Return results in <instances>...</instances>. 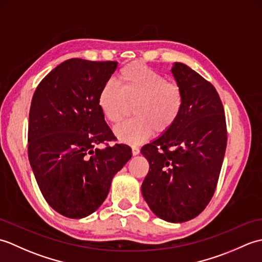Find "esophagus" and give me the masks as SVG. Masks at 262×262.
<instances>
[{"instance_id":"1","label":"esophagus","mask_w":262,"mask_h":262,"mask_svg":"<svg viewBox=\"0 0 262 262\" xmlns=\"http://www.w3.org/2000/svg\"><path fill=\"white\" fill-rule=\"evenodd\" d=\"M132 153H133V155H134V157H135V155H138V154H140V148H138L137 146H133L132 147Z\"/></svg>"}]
</instances>
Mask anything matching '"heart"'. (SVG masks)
Here are the masks:
<instances>
[{
    "label": "heart",
    "instance_id": "heart-1",
    "mask_svg": "<svg viewBox=\"0 0 262 262\" xmlns=\"http://www.w3.org/2000/svg\"><path fill=\"white\" fill-rule=\"evenodd\" d=\"M117 86L104 83L98 94V107L104 118L118 122L133 104L135 117L114 128L121 143L137 145L151 136L170 130L185 105L181 88L142 63L125 65L116 77Z\"/></svg>",
    "mask_w": 262,
    "mask_h": 262
}]
</instances>
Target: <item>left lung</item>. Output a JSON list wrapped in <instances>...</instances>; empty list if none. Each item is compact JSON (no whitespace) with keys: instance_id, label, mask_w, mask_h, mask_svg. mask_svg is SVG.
<instances>
[{"instance_id":"8db88e82","label":"left lung","mask_w":262,"mask_h":262,"mask_svg":"<svg viewBox=\"0 0 262 262\" xmlns=\"http://www.w3.org/2000/svg\"><path fill=\"white\" fill-rule=\"evenodd\" d=\"M171 73L185 105L173 127L141 149L149 164L142 194L161 220L183 223L202 213L213 197L227 136L215 88L182 63H173Z\"/></svg>"}]
</instances>
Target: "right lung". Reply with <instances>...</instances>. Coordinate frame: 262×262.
Instances as JSON below:
<instances>
[{
    "instance_id": "add662e5",
    "label": "right lung",
    "mask_w": 262,
    "mask_h": 262,
    "mask_svg": "<svg viewBox=\"0 0 262 262\" xmlns=\"http://www.w3.org/2000/svg\"><path fill=\"white\" fill-rule=\"evenodd\" d=\"M117 66L118 62L68 59L45 76L32 97L29 162L43 198L69 219L94 213L115 174L132 158V148L124 144L97 147L114 138L98 94Z\"/></svg>"
}]
</instances>
